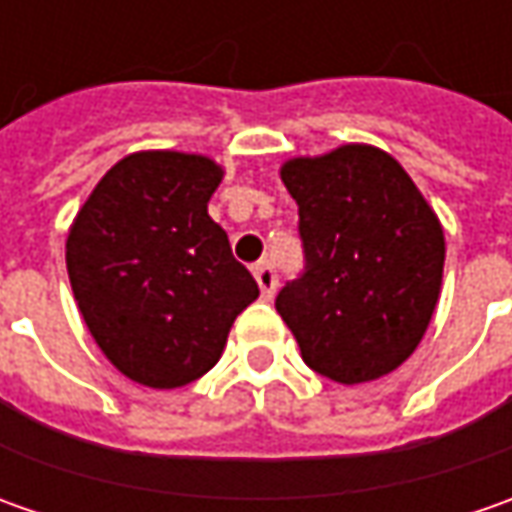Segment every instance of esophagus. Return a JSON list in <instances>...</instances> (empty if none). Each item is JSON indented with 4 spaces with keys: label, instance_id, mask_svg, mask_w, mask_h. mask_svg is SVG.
<instances>
[{
    "label": "esophagus",
    "instance_id": "1",
    "mask_svg": "<svg viewBox=\"0 0 512 512\" xmlns=\"http://www.w3.org/2000/svg\"><path fill=\"white\" fill-rule=\"evenodd\" d=\"M253 276H256V282H259L262 299H270V296L276 293V285H279L273 265H270V262H259V265L253 267Z\"/></svg>",
    "mask_w": 512,
    "mask_h": 512
}]
</instances>
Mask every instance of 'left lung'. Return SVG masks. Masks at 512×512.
<instances>
[{
    "label": "left lung",
    "mask_w": 512,
    "mask_h": 512,
    "mask_svg": "<svg viewBox=\"0 0 512 512\" xmlns=\"http://www.w3.org/2000/svg\"><path fill=\"white\" fill-rule=\"evenodd\" d=\"M305 273L276 296L307 367L339 384L396 370L442 293L444 230L404 168L373 145L282 165Z\"/></svg>",
    "instance_id": "1"
}]
</instances>
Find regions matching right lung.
Listing matches in <instances>:
<instances>
[{
    "mask_svg": "<svg viewBox=\"0 0 512 512\" xmlns=\"http://www.w3.org/2000/svg\"><path fill=\"white\" fill-rule=\"evenodd\" d=\"M222 168L199 153L139 150L99 179L65 245L90 336L133 382L173 390L219 362L259 285L207 216Z\"/></svg>",
    "mask_w": 512,
    "mask_h": 512,
    "instance_id": "obj_1",
    "label": "right lung"
}]
</instances>
